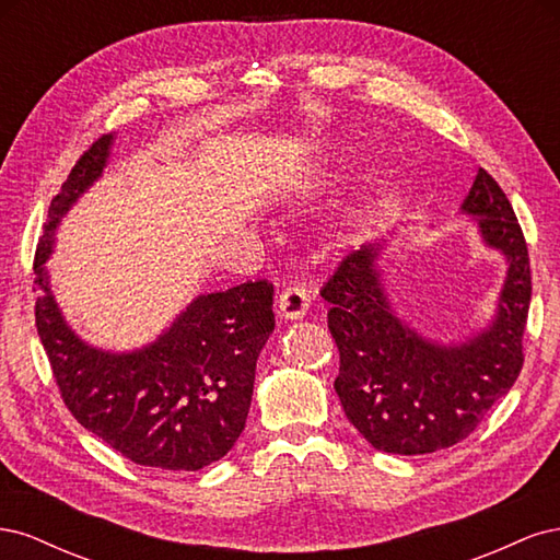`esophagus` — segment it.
<instances>
[{
    "instance_id": "obj_1",
    "label": "esophagus",
    "mask_w": 560,
    "mask_h": 560,
    "mask_svg": "<svg viewBox=\"0 0 560 560\" xmlns=\"http://www.w3.org/2000/svg\"><path fill=\"white\" fill-rule=\"evenodd\" d=\"M311 308V294L303 284H290L278 299V315L284 319H299Z\"/></svg>"
}]
</instances>
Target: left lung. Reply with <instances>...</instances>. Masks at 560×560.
<instances>
[{"label": "left lung", "mask_w": 560, "mask_h": 560, "mask_svg": "<svg viewBox=\"0 0 560 560\" xmlns=\"http://www.w3.org/2000/svg\"><path fill=\"white\" fill-rule=\"evenodd\" d=\"M463 212L479 217L486 245L510 264L495 319L465 343H434L393 313L376 270L378 245L350 252L319 292L341 358L334 389L378 451L422 455L463 442L521 374L533 294L528 245L510 198L483 167Z\"/></svg>", "instance_id": "8db88e82"}]
</instances>
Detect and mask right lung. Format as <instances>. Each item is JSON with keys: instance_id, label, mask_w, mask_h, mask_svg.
<instances>
[{"instance_id": "obj_1", "label": "right lung", "mask_w": 560, "mask_h": 560, "mask_svg": "<svg viewBox=\"0 0 560 560\" xmlns=\"http://www.w3.org/2000/svg\"><path fill=\"white\" fill-rule=\"evenodd\" d=\"M112 135L95 140L50 200L35 254V319L67 409L135 465L196 471L224 457L245 430L257 358L276 327L273 284L249 280L202 294L154 343L135 352L91 348L67 327L46 259L72 202L103 175Z\"/></svg>"}]
</instances>
